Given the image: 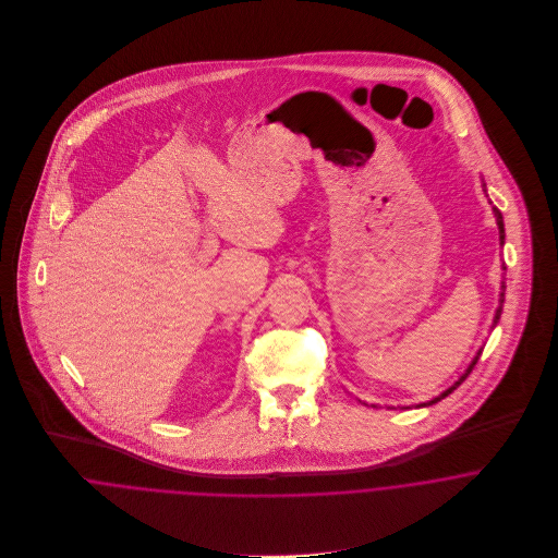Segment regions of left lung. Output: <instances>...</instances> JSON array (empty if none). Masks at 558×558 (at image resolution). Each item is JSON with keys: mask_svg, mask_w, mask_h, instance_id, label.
<instances>
[{"mask_svg": "<svg viewBox=\"0 0 558 558\" xmlns=\"http://www.w3.org/2000/svg\"><path fill=\"white\" fill-rule=\"evenodd\" d=\"M483 186H485V184H483ZM494 217H496V226H498V234H500V242H502V240H505V223H502V215H500V210H498V208H494ZM500 288H502V292H500V301H498V310H496V316H494V326H496V324H498V319H500V314H502V303H505V281H502V286H500ZM478 356H481V350H478L477 356H475V359H473V363H471V365H469V369H466V372H464V374H462V376H460V380H458V383H456V385H453V387H449V389H447V391H442V393H440V396H438V398H434V399H432V401H425V403H418V405H432V403H436V401H440V399L447 398V396H449V393H453V391H456V389H458V387H460V385H462V383H464V380H466V378H469V374H471V372H473V367H475V365H477Z\"/></svg>", "mask_w": 558, "mask_h": 558, "instance_id": "left-lung-1", "label": "left lung"}]
</instances>
